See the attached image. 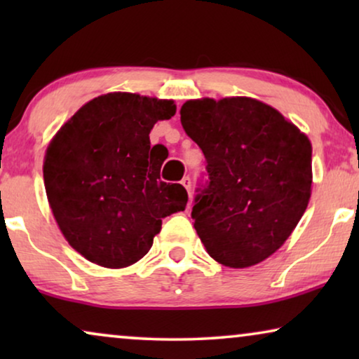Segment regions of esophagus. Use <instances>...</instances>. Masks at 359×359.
Returning <instances> with one entry per match:
<instances>
[{
    "label": "esophagus",
    "instance_id": "esophagus-1",
    "mask_svg": "<svg viewBox=\"0 0 359 359\" xmlns=\"http://www.w3.org/2000/svg\"><path fill=\"white\" fill-rule=\"evenodd\" d=\"M181 184H183L186 191H188V193L191 194V178H189V176H184V178L181 180Z\"/></svg>",
    "mask_w": 359,
    "mask_h": 359
}]
</instances>
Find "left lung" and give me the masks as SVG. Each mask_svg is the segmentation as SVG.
<instances>
[{
  "instance_id": "1",
  "label": "left lung",
  "mask_w": 359,
  "mask_h": 359,
  "mask_svg": "<svg viewBox=\"0 0 359 359\" xmlns=\"http://www.w3.org/2000/svg\"><path fill=\"white\" fill-rule=\"evenodd\" d=\"M180 114L208 163V184L198 188L191 212L208 253L229 268L271 257L311 199L307 135L252 97L186 101Z\"/></svg>"
}]
</instances>
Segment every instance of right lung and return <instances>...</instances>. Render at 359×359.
<instances>
[{"mask_svg": "<svg viewBox=\"0 0 359 359\" xmlns=\"http://www.w3.org/2000/svg\"><path fill=\"white\" fill-rule=\"evenodd\" d=\"M175 112L173 101L107 93L78 109L48 145V204L63 237L91 263L130 266L149 253L161 219L184 210L188 193L160 180L150 151L155 122Z\"/></svg>", "mask_w": 359, "mask_h": 359, "instance_id": "obj_1", "label": "right lung"}]
</instances>
